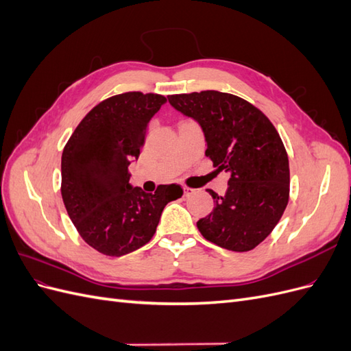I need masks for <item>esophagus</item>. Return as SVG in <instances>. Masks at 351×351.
Instances as JSON below:
<instances>
[{
    "label": "esophagus",
    "mask_w": 351,
    "mask_h": 351,
    "mask_svg": "<svg viewBox=\"0 0 351 351\" xmlns=\"http://www.w3.org/2000/svg\"><path fill=\"white\" fill-rule=\"evenodd\" d=\"M183 192H184V196H186V197H189L190 195H192V193L195 192V190H193V189H190V187H183Z\"/></svg>",
    "instance_id": "1"
}]
</instances>
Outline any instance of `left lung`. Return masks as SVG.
Instances as JSON below:
<instances>
[{"mask_svg": "<svg viewBox=\"0 0 351 351\" xmlns=\"http://www.w3.org/2000/svg\"><path fill=\"white\" fill-rule=\"evenodd\" d=\"M168 101L199 123L205 155L218 173L230 174L224 196L208 190L215 208L197 221L200 234L227 250L254 249L289 204V156L277 129L254 105L231 93L202 90L169 95Z\"/></svg>", "mask_w": 351, "mask_h": 351, "instance_id": "obj_1", "label": "left lung"}]
</instances>
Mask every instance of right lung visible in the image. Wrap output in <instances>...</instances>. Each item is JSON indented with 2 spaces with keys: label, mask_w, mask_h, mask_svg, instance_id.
<instances>
[{
  "label": "right lung",
  "mask_w": 351,
  "mask_h": 351,
  "mask_svg": "<svg viewBox=\"0 0 351 351\" xmlns=\"http://www.w3.org/2000/svg\"><path fill=\"white\" fill-rule=\"evenodd\" d=\"M167 98L125 92L93 107L73 132L61 156V196L80 237L107 256L120 258L149 241L178 184L155 195L133 187L129 165L141 155L147 124Z\"/></svg>",
  "instance_id": "add662e5"
}]
</instances>
